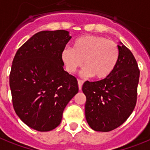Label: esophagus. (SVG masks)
Segmentation results:
<instances>
[{
  "mask_svg": "<svg viewBox=\"0 0 150 150\" xmlns=\"http://www.w3.org/2000/svg\"><path fill=\"white\" fill-rule=\"evenodd\" d=\"M78 86H79V90H81L82 89V85L83 83V80H80V79H78Z\"/></svg>",
  "mask_w": 150,
  "mask_h": 150,
  "instance_id": "34e87169",
  "label": "esophagus"
}]
</instances>
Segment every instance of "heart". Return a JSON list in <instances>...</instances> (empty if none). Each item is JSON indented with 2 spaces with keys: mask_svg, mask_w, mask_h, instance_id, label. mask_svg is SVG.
Masks as SVG:
<instances>
[{
  "mask_svg": "<svg viewBox=\"0 0 150 150\" xmlns=\"http://www.w3.org/2000/svg\"><path fill=\"white\" fill-rule=\"evenodd\" d=\"M119 56L118 46L114 41L100 36L87 35L76 39L73 48L64 49L61 57L69 73L81 67L84 60L83 76L104 80L113 72Z\"/></svg>",
  "mask_w": 150,
  "mask_h": 150,
  "instance_id": "1",
  "label": "heart"
}]
</instances>
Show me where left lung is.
I'll return each mask as SVG.
<instances>
[{
    "instance_id": "left-lung-1",
    "label": "left lung",
    "mask_w": 150,
    "mask_h": 150,
    "mask_svg": "<svg viewBox=\"0 0 150 150\" xmlns=\"http://www.w3.org/2000/svg\"><path fill=\"white\" fill-rule=\"evenodd\" d=\"M120 56L113 72L104 80L86 81V120L93 129L109 132L122 125L133 112L137 100L139 69L132 52L118 45Z\"/></svg>"
}]
</instances>
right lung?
Returning <instances> with one entry per match:
<instances>
[{
  "instance_id": "right-lung-1",
  "label": "right lung",
  "mask_w": 150,
  "mask_h": 150,
  "mask_svg": "<svg viewBox=\"0 0 150 150\" xmlns=\"http://www.w3.org/2000/svg\"><path fill=\"white\" fill-rule=\"evenodd\" d=\"M71 37L64 30L35 33L16 53L10 73L12 103L19 118L40 132L55 129L78 93L76 78L64 70L62 51Z\"/></svg>"
}]
</instances>
